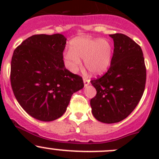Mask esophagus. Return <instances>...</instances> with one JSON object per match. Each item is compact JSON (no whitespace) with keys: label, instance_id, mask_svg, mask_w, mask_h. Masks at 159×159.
Segmentation results:
<instances>
[{"label":"esophagus","instance_id":"obj_1","mask_svg":"<svg viewBox=\"0 0 159 159\" xmlns=\"http://www.w3.org/2000/svg\"><path fill=\"white\" fill-rule=\"evenodd\" d=\"M83 81H84V86L89 85V84H90V80L89 79V78H87V77H85V76L83 77Z\"/></svg>","mask_w":159,"mask_h":159}]
</instances>
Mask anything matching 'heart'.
<instances>
[{
    "label": "heart",
    "mask_w": 159,
    "mask_h": 159,
    "mask_svg": "<svg viewBox=\"0 0 159 159\" xmlns=\"http://www.w3.org/2000/svg\"><path fill=\"white\" fill-rule=\"evenodd\" d=\"M112 58V47L106 39L79 37L70 42V49L64 53L67 68L75 72L81 66V59L92 75H101L109 68Z\"/></svg>",
    "instance_id": "b5f03b06"
}]
</instances>
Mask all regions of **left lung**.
Returning a JSON list of instances; mask_svg holds the SVG:
<instances>
[{
    "instance_id": "left-lung-1",
    "label": "left lung",
    "mask_w": 159,
    "mask_h": 159,
    "mask_svg": "<svg viewBox=\"0 0 159 159\" xmlns=\"http://www.w3.org/2000/svg\"><path fill=\"white\" fill-rule=\"evenodd\" d=\"M114 52L109 69L93 79L97 94L91 99V112L98 121L119 122L140 102L146 82V68L140 46L123 34H114Z\"/></svg>"
}]
</instances>
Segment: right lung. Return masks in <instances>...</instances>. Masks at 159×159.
<instances>
[{
    "label": "right lung",
    "instance_id": "add662e5",
    "mask_svg": "<svg viewBox=\"0 0 159 159\" xmlns=\"http://www.w3.org/2000/svg\"><path fill=\"white\" fill-rule=\"evenodd\" d=\"M64 35L35 34L13 53L11 84L23 109L36 119L51 121L61 117L71 95L84 87L82 78L66 69Z\"/></svg>",
    "mask_w": 159,
    "mask_h": 159
}]
</instances>
